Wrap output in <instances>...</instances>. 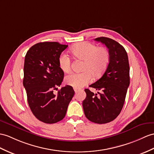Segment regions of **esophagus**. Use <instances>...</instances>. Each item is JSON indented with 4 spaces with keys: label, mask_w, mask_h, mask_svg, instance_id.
<instances>
[{
    "label": "esophagus",
    "mask_w": 154,
    "mask_h": 154,
    "mask_svg": "<svg viewBox=\"0 0 154 154\" xmlns=\"http://www.w3.org/2000/svg\"><path fill=\"white\" fill-rule=\"evenodd\" d=\"M74 90L75 93H76V92L78 91V88H74Z\"/></svg>",
    "instance_id": "esophagus-1"
}]
</instances>
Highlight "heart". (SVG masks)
Segmentation results:
<instances>
[{
	"mask_svg": "<svg viewBox=\"0 0 154 154\" xmlns=\"http://www.w3.org/2000/svg\"><path fill=\"white\" fill-rule=\"evenodd\" d=\"M71 53L78 59L84 60L81 73H72L65 78L66 83L75 88H80L89 84L93 75L98 77L106 70L110 61V53L106 48L98 47L89 42H81L74 46ZM59 68L63 72L70 71V60L68 56L62 54L59 59Z\"/></svg>",
	"mask_w": 154,
	"mask_h": 154,
	"instance_id": "1",
	"label": "heart"
}]
</instances>
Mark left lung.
Wrapping results in <instances>:
<instances>
[{
  "label": "left lung",
  "mask_w": 154,
  "mask_h": 154,
  "mask_svg": "<svg viewBox=\"0 0 154 154\" xmlns=\"http://www.w3.org/2000/svg\"><path fill=\"white\" fill-rule=\"evenodd\" d=\"M105 45L110 53V61L100 78L90 88L100 90L99 95L85 89L86 98L82 103L85 117L99 124L113 121L120 114L130 83L127 54L121 44L106 37L95 39Z\"/></svg>",
  "instance_id": "8db88e82"
}]
</instances>
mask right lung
Here are the masks:
<instances>
[{
  "mask_svg": "<svg viewBox=\"0 0 154 154\" xmlns=\"http://www.w3.org/2000/svg\"><path fill=\"white\" fill-rule=\"evenodd\" d=\"M68 45L58 42L37 43L27 52L24 63L23 86L29 106L34 116L46 123H57L65 118L74 95L70 85L61 88L55 95L64 77L59 59Z\"/></svg>",
  "mask_w": 154,
  "mask_h": 154,
  "instance_id": "right-lung-1",
  "label": "right lung"
}]
</instances>
